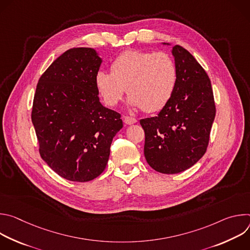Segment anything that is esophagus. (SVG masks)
I'll return each mask as SVG.
<instances>
[{
  "instance_id": "34e87169",
  "label": "esophagus",
  "mask_w": 250,
  "mask_h": 250,
  "mask_svg": "<svg viewBox=\"0 0 250 250\" xmlns=\"http://www.w3.org/2000/svg\"><path fill=\"white\" fill-rule=\"evenodd\" d=\"M124 122H125L126 125H133V124L137 123V120L134 119V118L128 117V116H125V117H124Z\"/></svg>"
}]
</instances>
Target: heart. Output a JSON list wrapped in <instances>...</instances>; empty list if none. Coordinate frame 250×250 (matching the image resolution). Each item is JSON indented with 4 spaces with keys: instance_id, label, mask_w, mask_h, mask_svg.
Here are the masks:
<instances>
[{
    "instance_id": "b5f03b06",
    "label": "heart",
    "mask_w": 250,
    "mask_h": 250,
    "mask_svg": "<svg viewBox=\"0 0 250 250\" xmlns=\"http://www.w3.org/2000/svg\"><path fill=\"white\" fill-rule=\"evenodd\" d=\"M177 80V67L169 54L126 50L112 62L111 73L99 71L95 84L106 105H117L127 87L130 105L155 113L172 98Z\"/></svg>"
}]
</instances>
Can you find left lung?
Listing matches in <instances>:
<instances>
[{
    "label": "left lung",
    "instance_id": "obj_1",
    "mask_svg": "<svg viewBox=\"0 0 250 250\" xmlns=\"http://www.w3.org/2000/svg\"><path fill=\"white\" fill-rule=\"evenodd\" d=\"M172 54L178 73L173 96L157 117L140 120L146 159L163 174L185 171L203 157L216 117L211 84L204 68L180 45L172 48Z\"/></svg>",
    "mask_w": 250,
    "mask_h": 250
}]
</instances>
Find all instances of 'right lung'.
Segmentation results:
<instances>
[{"mask_svg":"<svg viewBox=\"0 0 250 250\" xmlns=\"http://www.w3.org/2000/svg\"><path fill=\"white\" fill-rule=\"evenodd\" d=\"M101 63L93 48H71L45 70L34 93L31 122L40 154L69 181L101 175L123 127L121 114L100 103L95 78Z\"/></svg>","mask_w":250,"mask_h":250,"instance_id":"right-lung-1","label":"right lung"}]
</instances>
